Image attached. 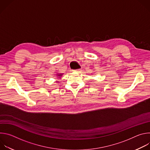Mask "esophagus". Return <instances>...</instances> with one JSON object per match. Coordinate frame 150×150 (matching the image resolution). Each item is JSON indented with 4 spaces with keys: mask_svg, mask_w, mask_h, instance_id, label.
<instances>
[{
    "mask_svg": "<svg viewBox=\"0 0 150 150\" xmlns=\"http://www.w3.org/2000/svg\"><path fill=\"white\" fill-rule=\"evenodd\" d=\"M73 72H81V69H76V70H72Z\"/></svg>",
    "mask_w": 150,
    "mask_h": 150,
    "instance_id": "obj_1",
    "label": "esophagus"
}]
</instances>
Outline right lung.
<instances>
[{"label":"right lung","instance_id":"add662e5","mask_svg":"<svg viewBox=\"0 0 150 150\" xmlns=\"http://www.w3.org/2000/svg\"><path fill=\"white\" fill-rule=\"evenodd\" d=\"M62 74H60V75H58V76H61Z\"/></svg>","mask_w":150,"mask_h":150}]
</instances>
